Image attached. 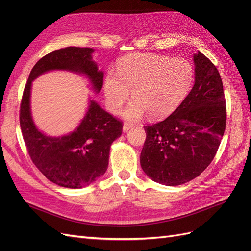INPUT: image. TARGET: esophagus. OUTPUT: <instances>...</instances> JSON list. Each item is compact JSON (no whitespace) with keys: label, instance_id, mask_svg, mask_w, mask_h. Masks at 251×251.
<instances>
[{"label":"esophagus","instance_id":"obj_1","mask_svg":"<svg viewBox=\"0 0 251 251\" xmlns=\"http://www.w3.org/2000/svg\"><path fill=\"white\" fill-rule=\"evenodd\" d=\"M133 126V125L132 124H130V123H125L124 124V131L125 132H126V131H128V130H130V128Z\"/></svg>","mask_w":251,"mask_h":251}]
</instances>
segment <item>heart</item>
Wrapping results in <instances>:
<instances>
[{"label": "heart", "mask_w": 251, "mask_h": 251, "mask_svg": "<svg viewBox=\"0 0 251 251\" xmlns=\"http://www.w3.org/2000/svg\"><path fill=\"white\" fill-rule=\"evenodd\" d=\"M194 80V66L185 58L134 53L119 60L117 76L111 72L105 76V101L112 113H118L132 92L134 100L125 110V118L137 120L146 112L161 118L183 101Z\"/></svg>", "instance_id": "b5f03b06"}]
</instances>
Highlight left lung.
<instances>
[{"label":"left lung","instance_id":"left-lung-1","mask_svg":"<svg viewBox=\"0 0 251 251\" xmlns=\"http://www.w3.org/2000/svg\"><path fill=\"white\" fill-rule=\"evenodd\" d=\"M195 85L169 117L144 126L140 164L160 184L176 186L198 177L215 158L226 127V101L216 66L194 55Z\"/></svg>","mask_w":251,"mask_h":251}]
</instances>
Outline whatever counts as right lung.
<instances>
[{"mask_svg":"<svg viewBox=\"0 0 251 251\" xmlns=\"http://www.w3.org/2000/svg\"><path fill=\"white\" fill-rule=\"evenodd\" d=\"M92 48L67 47L43 56L30 72L22 96L20 125L28 154L45 177L63 187L80 188L102 176L108 169L111 144L123 133V121L90 100L76 130L63 137H49L33 124L30 113L31 82L44 72L69 70L86 74L100 92L103 73L92 60Z\"/></svg>","mask_w":251,"mask_h":251,"instance_id":"1","label":"right lung"}]
</instances>
